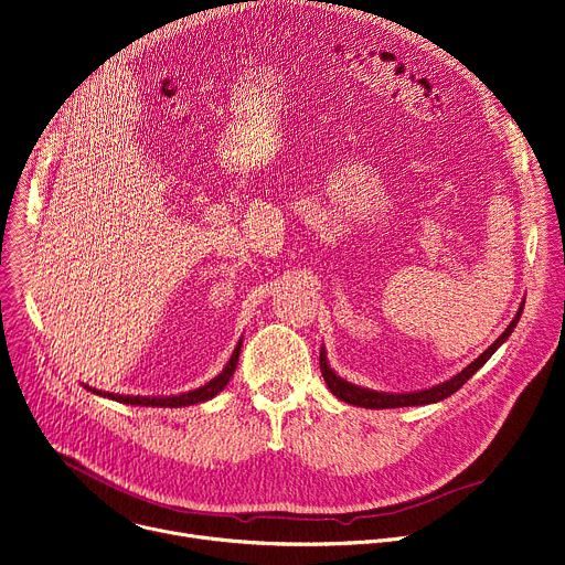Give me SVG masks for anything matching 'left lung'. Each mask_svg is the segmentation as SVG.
I'll list each match as a JSON object with an SVG mask.
<instances>
[{"label": "left lung", "mask_w": 565, "mask_h": 565, "mask_svg": "<svg viewBox=\"0 0 565 565\" xmlns=\"http://www.w3.org/2000/svg\"><path fill=\"white\" fill-rule=\"evenodd\" d=\"M523 306H525V303H521V309H519L516 318L511 320V324L504 329V333H502L484 353H480L471 365H467L459 374H455L450 381H444V383L433 385V387H428V390L390 394V392H376V390H370V387L353 385V383L340 379V376L331 370V365H329V361H327L324 347L320 349V370H322V376H324L329 390L333 392V396H338V398L344 401V403L358 405V407L385 409V407H407V405H428V403H437V401H444V398H448L450 394H455L461 385H465V383L489 361V358L495 353V349L511 335V331L516 329V324H519V320H521V313H523Z\"/></svg>", "instance_id": "1"}]
</instances>
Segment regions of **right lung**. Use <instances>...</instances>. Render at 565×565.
Segmentation results:
<instances>
[{
	"instance_id": "obj_1",
	"label": "right lung",
	"mask_w": 565,
	"mask_h": 565,
	"mask_svg": "<svg viewBox=\"0 0 565 565\" xmlns=\"http://www.w3.org/2000/svg\"><path fill=\"white\" fill-rule=\"evenodd\" d=\"M241 344L243 340H238L232 358L227 361V365L223 367V372L218 376H214L210 383H204L202 387H195L191 392H184V394H171V396H124V394H113V392H100V390H94L89 385H85V390H89L92 394H98V396H108L113 401H119V403H126V405H146V407H184V405H195V403H204L214 398L218 392H223V387L230 383V379L234 376L236 372V365H238V355H241Z\"/></svg>"
}]
</instances>
